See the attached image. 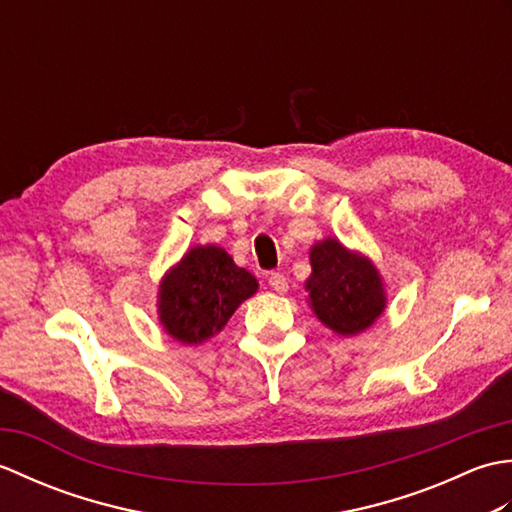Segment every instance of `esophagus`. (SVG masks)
Masks as SVG:
<instances>
[{"label":"esophagus","mask_w":512,"mask_h":512,"mask_svg":"<svg viewBox=\"0 0 512 512\" xmlns=\"http://www.w3.org/2000/svg\"><path fill=\"white\" fill-rule=\"evenodd\" d=\"M268 284H270V288H273L275 292H279V295H284V292H288V279H286V275L270 273Z\"/></svg>","instance_id":"esophagus-1"}]
</instances>
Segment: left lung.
I'll use <instances>...</instances> for the list:
<instances>
[{"instance_id":"left-lung-1","label":"left lung","mask_w":512,"mask_h":512,"mask_svg":"<svg viewBox=\"0 0 512 512\" xmlns=\"http://www.w3.org/2000/svg\"><path fill=\"white\" fill-rule=\"evenodd\" d=\"M312 273L306 279L308 306L339 336H356L380 319L387 308L385 281L365 253L325 237L310 248Z\"/></svg>"}]
</instances>
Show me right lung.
Listing matches in <instances>:
<instances>
[{
	"instance_id": "add662e5",
	"label": "right lung",
	"mask_w": 512,
	"mask_h": 512,
	"mask_svg": "<svg viewBox=\"0 0 512 512\" xmlns=\"http://www.w3.org/2000/svg\"><path fill=\"white\" fill-rule=\"evenodd\" d=\"M253 273L222 246H191L158 286V321L173 341L200 345L224 330L233 312L257 292Z\"/></svg>"
}]
</instances>
